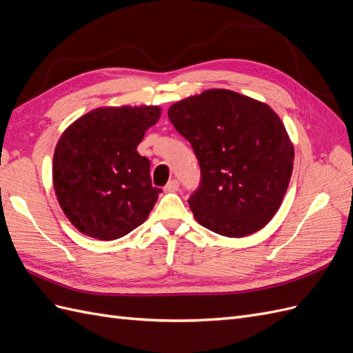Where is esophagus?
Segmentation results:
<instances>
[{
    "mask_svg": "<svg viewBox=\"0 0 353 353\" xmlns=\"http://www.w3.org/2000/svg\"><path fill=\"white\" fill-rule=\"evenodd\" d=\"M178 188H179V183L176 179H170L169 183L165 185L166 193H175V191H178Z\"/></svg>",
    "mask_w": 353,
    "mask_h": 353,
    "instance_id": "esophagus-1",
    "label": "esophagus"
}]
</instances>
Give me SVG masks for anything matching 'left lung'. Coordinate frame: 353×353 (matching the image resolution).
<instances>
[{
	"mask_svg": "<svg viewBox=\"0 0 353 353\" xmlns=\"http://www.w3.org/2000/svg\"><path fill=\"white\" fill-rule=\"evenodd\" d=\"M168 116L200 163L201 183L188 200L196 221L231 239L262 230L279 212L293 172L294 148L280 116L222 88L176 101Z\"/></svg>",
	"mask_w": 353,
	"mask_h": 353,
	"instance_id": "8db88e82",
	"label": "left lung"
}]
</instances>
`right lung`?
<instances>
[{"label":"right lung","instance_id":"add662e5","mask_svg":"<svg viewBox=\"0 0 353 353\" xmlns=\"http://www.w3.org/2000/svg\"><path fill=\"white\" fill-rule=\"evenodd\" d=\"M159 105L97 108L70 123L52 156V185L72 225L97 240H116L148 218L162 190L138 154Z\"/></svg>","mask_w":353,"mask_h":353}]
</instances>
